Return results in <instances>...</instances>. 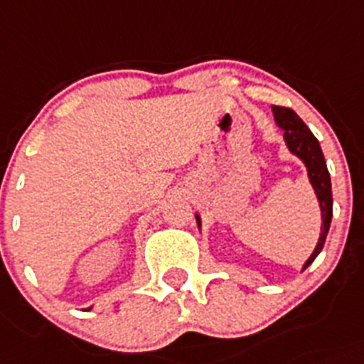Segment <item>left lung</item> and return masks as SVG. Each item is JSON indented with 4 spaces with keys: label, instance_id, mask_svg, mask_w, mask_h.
I'll list each match as a JSON object with an SVG mask.
<instances>
[{
    "label": "left lung",
    "instance_id": "1",
    "mask_svg": "<svg viewBox=\"0 0 364 364\" xmlns=\"http://www.w3.org/2000/svg\"><path fill=\"white\" fill-rule=\"evenodd\" d=\"M273 114L274 120H277L278 127L284 129V140L289 147V151L293 154H296L301 161L305 163L309 172V179H311V185L314 188L316 196H318V201H320L321 208V233L320 240L316 244V250L312 251V255L309 257V260L305 262L304 269H307L314 259L320 255V251L323 250L325 239H327L328 228H331L332 220V186H331V174L327 171V163H325L323 152H321L320 141L316 140V136L309 131L307 125L304 124L300 117L294 113L289 107H280V105H273ZM198 224L201 226V219L199 215H196Z\"/></svg>",
    "mask_w": 364,
    "mask_h": 364
}]
</instances>
